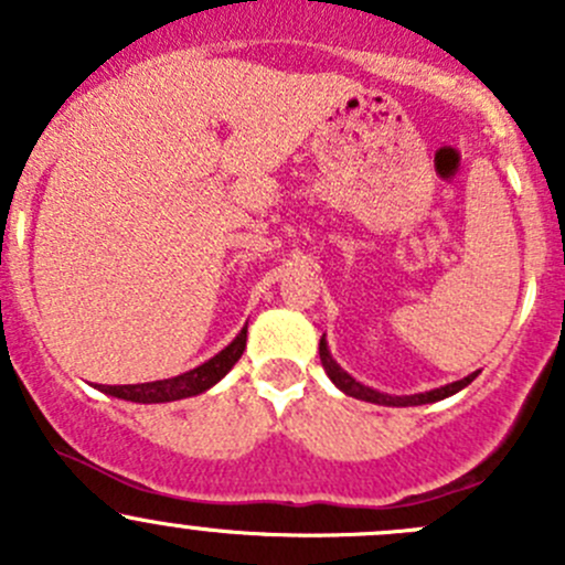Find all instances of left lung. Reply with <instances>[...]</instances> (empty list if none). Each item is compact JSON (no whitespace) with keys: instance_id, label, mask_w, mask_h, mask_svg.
I'll list each match as a JSON object with an SVG mask.
<instances>
[{"instance_id":"8db88e82","label":"left lung","mask_w":565,"mask_h":565,"mask_svg":"<svg viewBox=\"0 0 565 565\" xmlns=\"http://www.w3.org/2000/svg\"><path fill=\"white\" fill-rule=\"evenodd\" d=\"M319 358H322L324 372H328V377L333 380L335 388L344 391L347 396H352V398H361V402H372V404H385V407H418V404L440 402V398H448V396H454V393H459L461 388H467V385L478 377V372H472V374H467L465 380H457V383H451V385H443V388L426 391V393H413V396H391V393H380V391L369 388V385L358 383L355 377H350V374H347L344 369L333 361L324 335L319 339Z\"/></svg>"}]
</instances>
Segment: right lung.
I'll list each match as a JSON object with an SVG mask.
<instances>
[{
  "instance_id": "obj_1",
  "label": "right lung",
  "mask_w": 565,
  "mask_h": 565,
  "mask_svg": "<svg viewBox=\"0 0 565 565\" xmlns=\"http://www.w3.org/2000/svg\"><path fill=\"white\" fill-rule=\"evenodd\" d=\"M246 333L248 324L235 335L230 347L218 352L215 358H210L202 366L191 369L185 374H177V377L169 380H156V383H141V385H100V391L108 393V396L125 398V402L136 404H161V402H177V398L199 396L207 388H213L218 380L226 377L232 366L241 361L243 350H246Z\"/></svg>"
}]
</instances>
